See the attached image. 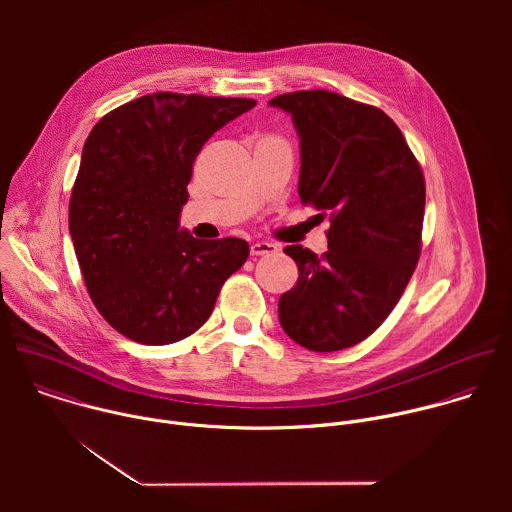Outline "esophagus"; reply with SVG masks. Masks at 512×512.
Returning <instances> with one entry per match:
<instances>
[{
	"instance_id": "34e87169",
	"label": "esophagus",
	"mask_w": 512,
	"mask_h": 512,
	"mask_svg": "<svg viewBox=\"0 0 512 512\" xmlns=\"http://www.w3.org/2000/svg\"><path fill=\"white\" fill-rule=\"evenodd\" d=\"M275 251H277V247H275L273 243H267V241H257V243L251 245V255H255V257H259V255H271V253H275Z\"/></svg>"
}]
</instances>
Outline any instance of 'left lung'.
<instances>
[{"label": "left lung", "mask_w": 512, "mask_h": 512, "mask_svg": "<svg viewBox=\"0 0 512 512\" xmlns=\"http://www.w3.org/2000/svg\"><path fill=\"white\" fill-rule=\"evenodd\" d=\"M300 137L298 194L330 210L328 251H283L298 283L279 298L285 334L316 352L371 336L393 312L421 253L425 182L401 129L377 107L330 91L269 101Z\"/></svg>", "instance_id": "left-lung-1"}]
</instances>
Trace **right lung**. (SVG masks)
<instances>
[{
	"mask_svg": "<svg viewBox=\"0 0 512 512\" xmlns=\"http://www.w3.org/2000/svg\"><path fill=\"white\" fill-rule=\"evenodd\" d=\"M253 107V99L154 93L89 133L68 229L89 296L119 334L152 346L190 336L247 261V241H198L180 229V212L202 145Z\"/></svg>",
	"mask_w": 512,
	"mask_h": 512,
	"instance_id": "obj_1",
	"label": "right lung"
}]
</instances>
